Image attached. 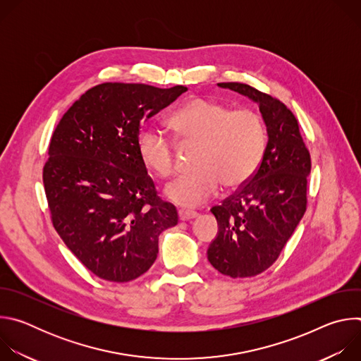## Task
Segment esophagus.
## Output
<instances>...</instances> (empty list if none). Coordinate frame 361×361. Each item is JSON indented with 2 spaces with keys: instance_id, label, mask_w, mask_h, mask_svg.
<instances>
[{
  "instance_id": "obj_1",
  "label": "esophagus",
  "mask_w": 361,
  "mask_h": 361,
  "mask_svg": "<svg viewBox=\"0 0 361 361\" xmlns=\"http://www.w3.org/2000/svg\"><path fill=\"white\" fill-rule=\"evenodd\" d=\"M198 214L195 212H190V210H178V219L181 221H187L191 219H195Z\"/></svg>"
}]
</instances>
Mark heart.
<instances>
[{
	"label": "heart",
	"instance_id": "obj_1",
	"mask_svg": "<svg viewBox=\"0 0 361 361\" xmlns=\"http://www.w3.org/2000/svg\"><path fill=\"white\" fill-rule=\"evenodd\" d=\"M174 137L183 144H198L194 171L171 181L166 197L181 207L197 205L214 197L221 184L237 188L260 167L267 131L262 117L252 110H231L219 101L197 97L187 101L169 120ZM138 156L145 169L160 178L174 170V142L156 127L141 131Z\"/></svg>",
	"mask_w": 361,
	"mask_h": 361
}]
</instances>
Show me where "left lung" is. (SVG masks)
Masks as SVG:
<instances>
[{
	"label": "left lung",
	"instance_id": "1",
	"mask_svg": "<svg viewBox=\"0 0 361 361\" xmlns=\"http://www.w3.org/2000/svg\"><path fill=\"white\" fill-rule=\"evenodd\" d=\"M260 109L267 128L263 161L235 194L212 209L219 231L207 259L224 276L252 277L267 270L304 216L310 154L293 113L279 99L241 82H219Z\"/></svg>",
	"mask_w": 361,
	"mask_h": 361
}]
</instances>
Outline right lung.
<instances>
[{"label":"right lung","mask_w":361,"mask_h":361,"mask_svg":"<svg viewBox=\"0 0 361 361\" xmlns=\"http://www.w3.org/2000/svg\"><path fill=\"white\" fill-rule=\"evenodd\" d=\"M187 87L104 82L60 120L42 180L53 224L97 277L127 283L156 262L160 234L178 221L140 160V127Z\"/></svg>","instance_id":"1"}]
</instances>
